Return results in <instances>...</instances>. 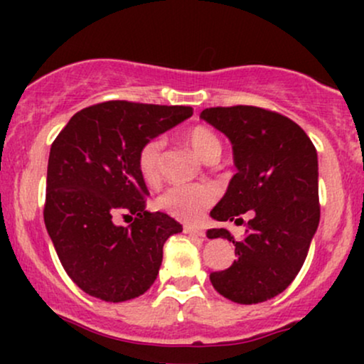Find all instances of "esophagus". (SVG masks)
Returning a JSON list of instances; mask_svg holds the SVG:
<instances>
[{"label":"esophagus","instance_id":"obj_1","mask_svg":"<svg viewBox=\"0 0 364 364\" xmlns=\"http://www.w3.org/2000/svg\"><path fill=\"white\" fill-rule=\"evenodd\" d=\"M185 232H188V235L198 236V237L205 236V231H203V229H200V228H195V225H185Z\"/></svg>","mask_w":364,"mask_h":364}]
</instances>
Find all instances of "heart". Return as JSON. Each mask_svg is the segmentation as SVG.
<instances>
[{
    "instance_id": "obj_1",
    "label": "heart",
    "mask_w": 364,
    "mask_h": 364,
    "mask_svg": "<svg viewBox=\"0 0 364 364\" xmlns=\"http://www.w3.org/2000/svg\"><path fill=\"white\" fill-rule=\"evenodd\" d=\"M186 141L191 150L203 162L219 161L223 154V144L212 129L205 127H195L186 133ZM162 150L164 140L161 136L150 139L141 145L139 152L140 176L147 185H156L161 179ZM217 198V190L210 185H176L171 186L157 198L159 208L166 214L176 217L179 220H195L203 214V210L212 205Z\"/></svg>"
}]
</instances>
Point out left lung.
I'll return each instance as SVG.
<instances>
[{
    "mask_svg": "<svg viewBox=\"0 0 364 364\" xmlns=\"http://www.w3.org/2000/svg\"><path fill=\"white\" fill-rule=\"evenodd\" d=\"M200 118L228 136L237 169L210 217L236 223L252 215L241 241L224 228L207 231L210 240L232 241L237 255L210 282L235 303H263L294 281L318 228L316 149L294 121L262 107H208Z\"/></svg>",
    "mask_w": 364,
    "mask_h": 364,
    "instance_id": "obj_1",
    "label": "left lung"
}]
</instances>
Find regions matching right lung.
I'll return each mask as SVG.
<instances>
[{"label": "right lung", "instance_id": "1", "mask_svg": "<svg viewBox=\"0 0 364 364\" xmlns=\"http://www.w3.org/2000/svg\"><path fill=\"white\" fill-rule=\"evenodd\" d=\"M188 106L109 101L78 111L53 141L44 223L63 269L87 294L139 298L156 281L162 246L183 225L145 210L141 145L190 118ZM119 213L136 220L124 228Z\"/></svg>", "mask_w": 364, "mask_h": 364}]
</instances>
